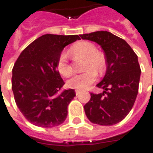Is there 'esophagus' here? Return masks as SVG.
<instances>
[{
	"mask_svg": "<svg viewBox=\"0 0 153 153\" xmlns=\"http://www.w3.org/2000/svg\"><path fill=\"white\" fill-rule=\"evenodd\" d=\"M81 93H82V91H78V90H76V96L80 95Z\"/></svg>",
	"mask_w": 153,
	"mask_h": 153,
	"instance_id": "obj_1",
	"label": "esophagus"
}]
</instances>
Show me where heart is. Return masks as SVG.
I'll return each instance as SVG.
<instances>
[{
  "instance_id": "b5f03b06",
  "label": "heart",
  "mask_w": 153,
  "mask_h": 153,
  "mask_svg": "<svg viewBox=\"0 0 153 153\" xmlns=\"http://www.w3.org/2000/svg\"><path fill=\"white\" fill-rule=\"evenodd\" d=\"M71 53L73 55H78L85 57V62L84 69L87 70L83 73L73 76L68 80V85L70 88L76 90H85L96 79V71L99 73H102L105 62L102 55L98 53L96 47L91 43L87 41L78 42L72 45L70 48ZM57 71L63 76H70L72 74V68L68 62V56L66 53H62L57 62Z\"/></svg>"
}]
</instances>
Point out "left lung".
<instances>
[{
  "mask_svg": "<svg viewBox=\"0 0 153 153\" xmlns=\"http://www.w3.org/2000/svg\"><path fill=\"white\" fill-rule=\"evenodd\" d=\"M80 36L100 45L107 64L105 77L96 85L105 91L91 93V100L84 105L86 117L99 125L120 123L130 112L137 98L141 74L137 54L125 40L108 31Z\"/></svg>",
  "mask_w": 153,
  "mask_h": 153,
  "instance_id": "left-lung-1",
  "label": "left lung"
}]
</instances>
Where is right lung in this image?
Listing matches in <instances>:
<instances>
[{"instance_id": "1", "label": "right lung", "mask_w": 153, "mask_h": 153, "mask_svg": "<svg viewBox=\"0 0 153 153\" xmlns=\"http://www.w3.org/2000/svg\"><path fill=\"white\" fill-rule=\"evenodd\" d=\"M77 39L78 35L44 34L27 46L15 62L14 98L20 112L33 125L53 128L67 119L68 106L76 92L73 89L60 92L65 82L57 62L65 46Z\"/></svg>"}]
</instances>
